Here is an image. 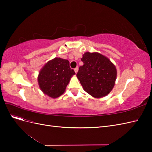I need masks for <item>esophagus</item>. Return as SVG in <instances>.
Instances as JSON below:
<instances>
[{
  "label": "esophagus",
  "mask_w": 152,
  "mask_h": 152,
  "mask_svg": "<svg viewBox=\"0 0 152 152\" xmlns=\"http://www.w3.org/2000/svg\"><path fill=\"white\" fill-rule=\"evenodd\" d=\"M78 70H79V68H78V67H76V68L74 69V71H75V72L76 73L78 72Z\"/></svg>",
  "instance_id": "34e87169"
}]
</instances>
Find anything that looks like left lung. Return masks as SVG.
Masks as SVG:
<instances>
[{"mask_svg": "<svg viewBox=\"0 0 152 152\" xmlns=\"http://www.w3.org/2000/svg\"><path fill=\"white\" fill-rule=\"evenodd\" d=\"M77 77L84 90L94 98L108 95L113 88L117 69L110 59L98 53L86 52L81 58Z\"/></svg>", "mask_w": 152, "mask_h": 152, "instance_id": "1", "label": "left lung"}]
</instances>
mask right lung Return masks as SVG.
Returning <instances> with one entry per match:
<instances>
[{"label": "right lung", "instance_id": "add662e5", "mask_svg": "<svg viewBox=\"0 0 152 152\" xmlns=\"http://www.w3.org/2000/svg\"><path fill=\"white\" fill-rule=\"evenodd\" d=\"M75 74L67 59L55 58L49 61L40 70L38 83L45 94L56 98L64 93L71 77Z\"/></svg>", "mask_w": 152, "mask_h": 152}]
</instances>
